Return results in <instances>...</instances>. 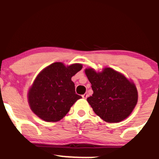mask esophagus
<instances>
[{"label":"esophagus","instance_id":"1","mask_svg":"<svg viewBox=\"0 0 159 159\" xmlns=\"http://www.w3.org/2000/svg\"><path fill=\"white\" fill-rule=\"evenodd\" d=\"M87 96H88V95H87V93H84V95H82V98H87Z\"/></svg>","mask_w":159,"mask_h":159}]
</instances>
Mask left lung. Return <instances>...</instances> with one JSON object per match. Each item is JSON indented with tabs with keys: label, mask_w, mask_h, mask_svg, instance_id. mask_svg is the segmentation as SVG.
<instances>
[{
	"label": "left lung",
	"mask_w": 159,
	"mask_h": 159,
	"mask_svg": "<svg viewBox=\"0 0 159 159\" xmlns=\"http://www.w3.org/2000/svg\"><path fill=\"white\" fill-rule=\"evenodd\" d=\"M85 74L93 91L87 100L100 118L107 123H119L132 114L138 98L133 81L107 67L98 72L86 69Z\"/></svg>",
	"instance_id": "8db88e82"
}]
</instances>
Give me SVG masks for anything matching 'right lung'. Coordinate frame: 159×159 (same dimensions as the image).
I'll use <instances>...</instances> for the list:
<instances>
[{
    "mask_svg": "<svg viewBox=\"0 0 159 159\" xmlns=\"http://www.w3.org/2000/svg\"><path fill=\"white\" fill-rule=\"evenodd\" d=\"M82 69L81 63L65 66L56 62L38 74L27 94L30 109L40 119L57 122L66 115L81 98L75 91L72 77Z\"/></svg>",
    "mask_w": 159,
    "mask_h": 159,
    "instance_id": "obj_1",
    "label": "right lung"
}]
</instances>
